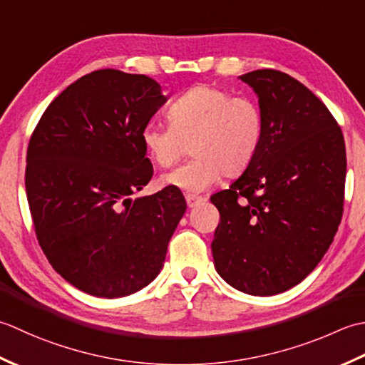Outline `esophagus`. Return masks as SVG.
I'll return each mask as SVG.
<instances>
[{
    "mask_svg": "<svg viewBox=\"0 0 365 365\" xmlns=\"http://www.w3.org/2000/svg\"><path fill=\"white\" fill-rule=\"evenodd\" d=\"M185 202H187L189 207H195L202 202H205L203 197H197V195H185Z\"/></svg>",
    "mask_w": 365,
    "mask_h": 365,
    "instance_id": "1",
    "label": "esophagus"
}]
</instances>
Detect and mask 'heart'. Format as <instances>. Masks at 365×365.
<instances>
[{
    "mask_svg": "<svg viewBox=\"0 0 365 365\" xmlns=\"http://www.w3.org/2000/svg\"><path fill=\"white\" fill-rule=\"evenodd\" d=\"M168 123H148L141 129V145L160 168L175 165L190 146L193 159L162 178L165 185L187 192H203L222 176L244 173L264 135V118L254 99L211 85L193 86L180 96L168 108Z\"/></svg>",
    "mask_w": 365,
    "mask_h": 365,
    "instance_id": "heart-1",
    "label": "heart"
}]
</instances>
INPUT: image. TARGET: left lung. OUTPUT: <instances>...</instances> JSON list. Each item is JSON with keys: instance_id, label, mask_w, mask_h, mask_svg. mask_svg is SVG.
<instances>
[{"instance_id": "1", "label": "left lung", "mask_w": 365, "mask_h": 365, "mask_svg": "<svg viewBox=\"0 0 365 365\" xmlns=\"http://www.w3.org/2000/svg\"><path fill=\"white\" fill-rule=\"evenodd\" d=\"M264 118L250 167L211 197L220 214L215 269L240 292L284 293L322 262L337 233L346 154L340 125L301 81L274 69L241 76Z\"/></svg>"}]
</instances>
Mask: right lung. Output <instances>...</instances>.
<instances>
[{"instance_id":"obj_1","label":"right lung","mask_w":365,"mask_h":365,"mask_svg":"<svg viewBox=\"0 0 365 365\" xmlns=\"http://www.w3.org/2000/svg\"><path fill=\"white\" fill-rule=\"evenodd\" d=\"M167 98L158 81L101 69L51 101L26 153L34 232L53 269L81 292L121 297L155 279L185 212L180 189L132 200L153 178L141 129Z\"/></svg>"}]
</instances>
